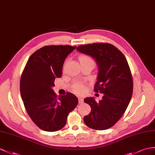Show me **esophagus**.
<instances>
[{"mask_svg": "<svg viewBox=\"0 0 155 155\" xmlns=\"http://www.w3.org/2000/svg\"><path fill=\"white\" fill-rule=\"evenodd\" d=\"M78 100H79V103H80V104L82 103L83 102H84V99H83V98H81V97H79L78 98Z\"/></svg>", "mask_w": 155, "mask_h": 155, "instance_id": "obj_1", "label": "esophagus"}]
</instances>
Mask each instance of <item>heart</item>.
Listing matches in <instances>:
<instances>
[{
	"instance_id": "obj_1",
	"label": "heart",
	"mask_w": 155,
	"mask_h": 155,
	"mask_svg": "<svg viewBox=\"0 0 155 155\" xmlns=\"http://www.w3.org/2000/svg\"><path fill=\"white\" fill-rule=\"evenodd\" d=\"M79 60L80 62H90L92 63L93 64H95L93 58L89 55L81 54L79 56ZM74 89L77 93H81L83 91V86L80 84H76L74 86Z\"/></svg>"
}]
</instances>
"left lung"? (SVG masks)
I'll list each match as a JSON object with an SVG mask.
<instances>
[{"label":"left lung","mask_w":155,"mask_h":155,"mask_svg":"<svg viewBox=\"0 0 155 155\" xmlns=\"http://www.w3.org/2000/svg\"><path fill=\"white\" fill-rule=\"evenodd\" d=\"M77 50L96 60L99 70L94 91L103 93L99 103L93 97L84 99L91 108L84 122L93 130H107L120 119L131 99L134 85L130 66L122 52L110 43L80 45Z\"/></svg>","instance_id":"left-lung-1"}]
</instances>
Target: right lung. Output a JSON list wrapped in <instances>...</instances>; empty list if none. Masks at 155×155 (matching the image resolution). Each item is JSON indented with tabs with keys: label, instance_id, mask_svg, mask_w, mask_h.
I'll list each match as a JSON object with an SVG mask.
<instances>
[{
	"label": "right lung",
	"instance_id": "1",
	"mask_svg": "<svg viewBox=\"0 0 155 155\" xmlns=\"http://www.w3.org/2000/svg\"><path fill=\"white\" fill-rule=\"evenodd\" d=\"M76 47L47 45L29 58L20 79V93L28 115L35 125L46 131L64 127L68 115L76 107L74 94L58 96L52 90L56 78L62 76L63 64Z\"/></svg>",
	"mask_w": 155,
	"mask_h": 155
}]
</instances>
